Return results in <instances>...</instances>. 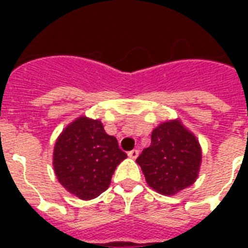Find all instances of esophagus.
<instances>
[{"instance_id": "1", "label": "esophagus", "mask_w": 248, "mask_h": 248, "mask_svg": "<svg viewBox=\"0 0 248 248\" xmlns=\"http://www.w3.org/2000/svg\"><path fill=\"white\" fill-rule=\"evenodd\" d=\"M138 155H139V151L138 149H132V151L128 152V157L132 159H136L138 158Z\"/></svg>"}]
</instances>
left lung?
<instances>
[{
    "label": "left lung",
    "mask_w": 248,
    "mask_h": 248,
    "mask_svg": "<svg viewBox=\"0 0 248 248\" xmlns=\"http://www.w3.org/2000/svg\"><path fill=\"white\" fill-rule=\"evenodd\" d=\"M202 151L194 134L180 120L165 121L152 131V143L138 157L148 185L173 196L197 180Z\"/></svg>",
    "instance_id": "8db88e82"
}]
</instances>
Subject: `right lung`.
Instances as JSON below:
<instances>
[{
  "instance_id": "obj_1",
  "label": "right lung",
  "mask_w": 248,
  "mask_h": 248,
  "mask_svg": "<svg viewBox=\"0 0 248 248\" xmlns=\"http://www.w3.org/2000/svg\"><path fill=\"white\" fill-rule=\"evenodd\" d=\"M127 155L99 120L81 116L56 139L52 166L58 180L79 200L96 198L110 185L114 170Z\"/></svg>"
}]
</instances>
